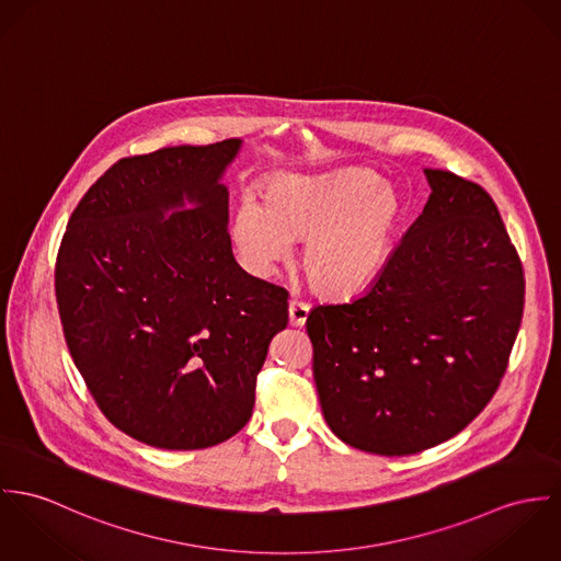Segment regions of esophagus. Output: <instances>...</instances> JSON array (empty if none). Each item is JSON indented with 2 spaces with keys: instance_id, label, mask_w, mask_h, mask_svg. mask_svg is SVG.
Returning a JSON list of instances; mask_svg holds the SVG:
<instances>
[{
  "instance_id": "obj_1",
  "label": "esophagus",
  "mask_w": 561,
  "mask_h": 561,
  "mask_svg": "<svg viewBox=\"0 0 561 561\" xmlns=\"http://www.w3.org/2000/svg\"><path fill=\"white\" fill-rule=\"evenodd\" d=\"M288 316H290V324L293 327H304L308 316H310V306L301 304V301H290L288 306Z\"/></svg>"
}]
</instances>
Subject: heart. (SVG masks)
I'll use <instances>...</instances> for the list:
<instances>
[{"label": "heart", "instance_id": "b5f03b06", "mask_svg": "<svg viewBox=\"0 0 561 561\" xmlns=\"http://www.w3.org/2000/svg\"><path fill=\"white\" fill-rule=\"evenodd\" d=\"M402 206L368 176H271L232 219V239L255 273H271L306 243L299 266L320 297H348L373 284L398 237Z\"/></svg>", "mask_w": 561, "mask_h": 561}]
</instances>
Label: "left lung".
<instances>
[{"label":"left lung","mask_w":561,"mask_h":561,"mask_svg":"<svg viewBox=\"0 0 561 561\" xmlns=\"http://www.w3.org/2000/svg\"><path fill=\"white\" fill-rule=\"evenodd\" d=\"M373 286L308 316L324 422L351 447L407 456L458 435L491 402L525 306L493 197L445 170Z\"/></svg>","instance_id":"8db88e82"}]
</instances>
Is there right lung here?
<instances>
[{"mask_svg": "<svg viewBox=\"0 0 561 561\" xmlns=\"http://www.w3.org/2000/svg\"><path fill=\"white\" fill-rule=\"evenodd\" d=\"M239 150L226 139L121 159L81 197L58 251L72 362L103 415L152 447L237 435L288 324V293L232 253L221 176ZM185 201L196 208L178 211Z\"/></svg>", "mask_w": 561, "mask_h": 561, "instance_id": "obj_1", "label": "right lung"}]
</instances>
